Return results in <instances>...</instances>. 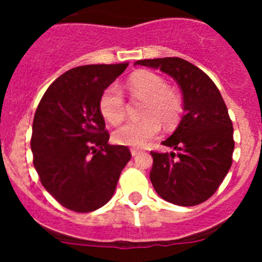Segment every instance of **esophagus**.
Wrapping results in <instances>:
<instances>
[{
	"mask_svg": "<svg viewBox=\"0 0 262 262\" xmlns=\"http://www.w3.org/2000/svg\"><path fill=\"white\" fill-rule=\"evenodd\" d=\"M139 154H140V149H138V148H131V155L133 156H136Z\"/></svg>",
	"mask_w": 262,
	"mask_h": 262,
	"instance_id": "34e87169",
	"label": "esophagus"
}]
</instances>
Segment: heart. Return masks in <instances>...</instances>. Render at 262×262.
Here are the masks:
<instances>
[{
  "label": "heart",
  "instance_id": "1",
  "mask_svg": "<svg viewBox=\"0 0 262 262\" xmlns=\"http://www.w3.org/2000/svg\"><path fill=\"white\" fill-rule=\"evenodd\" d=\"M127 89L133 98L144 99L139 120H129L114 133L118 144L144 147L159 135L161 124L174 126L182 113V99L176 90L168 88L166 81L154 72L134 73L127 81ZM99 111L111 124L122 122L126 113V102L117 84L108 85L99 97Z\"/></svg>",
  "mask_w": 262,
  "mask_h": 262
}]
</instances>
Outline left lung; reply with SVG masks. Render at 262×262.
<instances>
[{
	"mask_svg": "<svg viewBox=\"0 0 262 262\" xmlns=\"http://www.w3.org/2000/svg\"><path fill=\"white\" fill-rule=\"evenodd\" d=\"M135 66L169 75L184 96L185 115L163 142L174 151L151 152L155 190L174 205H200L217 190L232 165L233 127L221 92L205 72L180 57L139 60Z\"/></svg>",
	"mask_w": 262,
	"mask_h": 262,
	"instance_id": "obj_1",
	"label": "left lung"
}]
</instances>
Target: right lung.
<instances>
[{"label": "right lung", "mask_w": 262, "mask_h": 262, "mask_svg": "<svg viewBox=\"0 0 262 262\" xmlns=\"http://www.w3.org/2000/svg\"><path fill=\"white\" fill-rule=\"evenodd\" d=\"M123 64L69 69L41 97L32 123L34 166L61 206L90 212L111 200L131 159L126 145L108 144L99 97L124 72Z\"/></svg>", "instance_id": "right-lung-1"}]
</instances>
